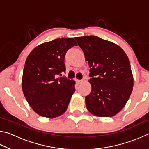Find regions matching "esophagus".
<instances>
[{"mask_svg": "<svg viewBox=\"0 0 149 149\" xmlns=\"http://www.w3.org/2000/svg\"><path fill=\"white\" fill-rule=\"evenodd\" d=\"M83 81H84V80H79V79H77V80H76V82L78 84H82Z\"/></svg>", "mask_w": 149, "mask_h": 149, "instance_id": "obj_1", "label": "esophagus"}]
</instances>
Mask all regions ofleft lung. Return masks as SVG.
<instances>
[{
    "label": "left lung",
    "mask_w": 149,
    "mask_h": 149,
    "mask_svg": "<svg viewBox=\"0 0 149 149\" xmlns=\"http://www.w3.org/2000/svg\"><path fill=\"white\" fill-rule=\"evenodd\" d=\"M75 39L90 67L91 91L85 97L87 110L97 116H114L125 107L133 90L127 54L116 44L94 35Z\"/></svg>",
    "instance_id": "left-lung-1"
}]
</instances>
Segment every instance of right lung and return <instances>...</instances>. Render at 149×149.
I'll return each mask as SVG.
<instances>
[{"mask_svg":"<svg viewBox=\"0 0 149 149\" xmlns=\"http://www.w3.org/2000/svg\"><path fill=\"white\" fill-rule=\"evenodd\" d=\"M77 46L73 38L56 39L38 45L25 63L22 87L27 101L37 114L54 118L66 111L75 92V81L57 77L65 71V53Z\"/></svg>","mask_w":149,"mask_h":149,"instance_id":"add662e5","label":"right lung"}]
</instances>
